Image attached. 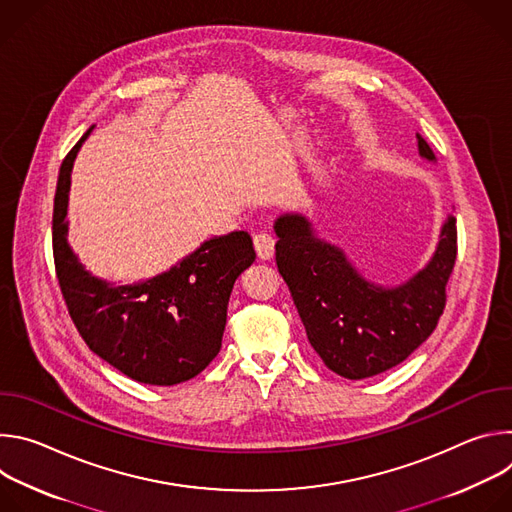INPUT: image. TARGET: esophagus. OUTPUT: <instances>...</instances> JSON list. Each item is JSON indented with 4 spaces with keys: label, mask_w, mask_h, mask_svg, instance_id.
<instances>
[{
    "label": "esophagus",
    "mask_w": 512,
    "mask_h": 512,
    "mask_svg": "<svg viewBox=\"0 0 512 512\" xmlns=\"http://www.w3.org/2000/svg\"><path fill=\"white\" fill-rule=\"evenodd\" d=\"M253 245H255V251L261 259H271L273 253H275V237L267 231H259L255 233L253 237Z\"/></svg>",
    "instance_id": "34e87169"
}]
</instances>
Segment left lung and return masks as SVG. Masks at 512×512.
<instances>
[{"mask_svg": "<svg viewBox=\"0 0 512 512\" xmlns=\"http://www.w3.org/2000/svg\"><path fill=\"white\" fill-rule=\"evenodd\" d=\"M419 154L435 160L417 135ZM277 269L283 275L306 334L326 367L358 381L403 362L435 330L446 308V285L458 255L456 218L444 225L429 265L395 289L364 281L340 249L316 239L302 216L275 223Z\"/></svg>", "mask_w": 512, "mask_h": 512, "instance_id": "8db88e82", "label": "left lung"}]
</instances>
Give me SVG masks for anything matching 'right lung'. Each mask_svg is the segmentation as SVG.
Returning <instances> with one entry per match:
<instances>
[{"instance_id": "add662e5", "label": "right lung", "mask_w": 512, "mask_h": 512, "mask_svg": "<svg viewBox=\"0 0 512 512\" xmlns=\"http://www.w3.org/2000/svg\"><path fill=\"white\" fill-rule=\"evenodd\" d=\"M89 131L60 166L52 214L54 269L70 320L123 375L148 385L188 381L221 350L231 289L255 261L253 241L245 231L210 239L168 273L137 285L91 277L68 249L64 223L72 162Z\"/></svg>"}]
</instances>
